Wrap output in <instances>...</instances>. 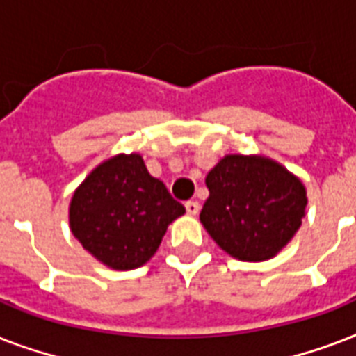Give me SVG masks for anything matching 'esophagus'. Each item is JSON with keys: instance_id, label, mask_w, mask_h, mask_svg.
I'll list each match as a JSON object with an SVG mask.
<instances>
[{"instance_id": "obj_1", "label": "esophagus", "mask_w": 356, "mask_h": 356, "mask_svg": "<svg viewBox=\"0 0 356 356\" xmlns=\"http://www.w3.org/2000/svg\"><path fill=\"white\" fill-rule=\"evenodd\" d=\"M184 207H186V212H188L190 216H195V214H197L201 209L197 201H186V203H184Z\"/></svg>"}]
</instances>
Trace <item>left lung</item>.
Instances as JSON below:
<instances>
[{
    "label": "left lung",
    "mask_w": 356,
    "mask_h": 356,
    "mask_svg": "<svg viewBox=\"0 0 356 356\" xmlns=\"http://www.w3.org/2000/svg\"><path fill=\"white\" fill-rule=\"evenodd\" d=\"M209 200L200 220L233 259H273L301 227L307 188L298 175L264 155H225L207 173Z\"/></svg>",
    "instance_id": "8db88e82"
}]
</instances>
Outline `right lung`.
I'll return each mask as SVG.
<instances>
[{
    "label": "right lung",
    "instance_id": "right-lung-1",
    "mask_svg": "<svg viewBox=\"0 0 356 356\" xmlns=\"http://www.w3.org/2000/svg\"><path fill=\"white\" fill-rule=\"evenodd\" d=\"M184 214L164 183L149 175L142 155L120 153L92 170L70 201V229L111 270L144 266L168 225Z\"/></svg>",
    "mask_w": 356,
    "mask_h": 356
}]
</instances>
